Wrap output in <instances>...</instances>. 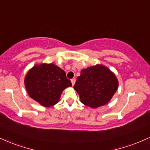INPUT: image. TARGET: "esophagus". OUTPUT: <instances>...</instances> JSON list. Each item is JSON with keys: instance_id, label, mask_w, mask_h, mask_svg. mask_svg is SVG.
<instances>
[{"instance_id": "34e87169", "label": "esophagus", "mask_w": 150, "mask_h": 150, "mask_svg": "<svg viewBox=\"0 0 150 150\" xmlns=\"http://www.w3.org/2000/svg\"><path fill=\"white\" fill-rule=\"evenodd\" d=\"M75 81H76V80H75V78H73L71 80V82H72V85H73V86L75 85Z\"/></svg>"}]
</instances>
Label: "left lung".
<instances>
[{"instance_id":"obj_1","label":"left lung","mask_w":150,"mask_h":150,"mask_svg":"<svg viewBox=\"0 0 150 150\" xmlns=\"http://www.w3.org/2000/svg\"><path fill=\"white\" fill-rule=\"evenodd\" d=\"M116 76L106 67L97 65L81 70L74 88L82 104L97 108L111 100L118 89Z\"/></svg>"}]
</instances>
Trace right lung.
Segmentation results:
<instances>
[{"label": "right lung", "mask_w": 150, "mask_h": 150, "mask_svg": "<svg viewBox=\"0 0 150 150\" xmlns=\"http://www.w3.org/2000/svg\"><path fill=\"white\" fill-rule=\"evenodd\" d=\"M25 84L30 97L46 107L57 104L63 89L72 86L64 70L53 64L34 66L26 75Z\"/></svg>", "instance_id": "add662e5"}]
</instances>
